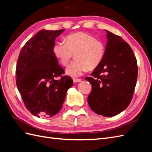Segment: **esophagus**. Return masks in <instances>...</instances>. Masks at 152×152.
<instances>
[{
	"instance_id": "obj_1",
	"label": "esophagus",
	"mask_w": 152,
	"mask_h": 152,
	"mask_svg": "<svg viewBox=\"0 0 152 152\" xmlns=\"http://www.w3.org/2000/svg\"><path fill=\"white\" fill-rule=\"evenodd\" d=\"M82 80V79H73V82L74 83H77V82H79Z\"/></svg>"
}]
</instances>
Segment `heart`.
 <instances>
[{"label": "heart", "mask_w": 152, "mask_h": 152, "mask_svg": "<svg viewBox=\"0 0 152 152\" xmlns=\"http://www.w3.org/2000/svg\"><path fill=\"white\" fill-rule=\"evenodd\" d=\"M53 53L63 66L68 65L74 54L75 60L67 66L65 73L76 78L84 74L87 68L93 69L99 65L104 56V47L93 36L79 32L67 36L66 42L55 44Z\"/></svg>", "instance_id": "b5f03b06"}]
</instances>
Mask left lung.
<instances>
[{
    "instance_id": "left-lung-1",
    "label": "left lung",
    "mask_w": 152,
    "mask_h": 152,
    "mask_svg": "<svg viewBox=\"0 0 152 152\" xmlns=\"http://www.w3.org/2000/svg\"><path fill=\"white\" fill-rule=\"evenodd\" d=\"M107 32V43L103 58L91 77L87 98L91 109L103 117L120 113L129 105L137 77V61L130 45L121 37Z\"/></svg>"
}]
</instances>
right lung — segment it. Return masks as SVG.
<instances>
[{
    "mask_svg": "<svg viewBox=\"0 0 152 152\" xmlns=\"http://www.w3.org/2000/svg\"><path fill=\"white\" fill-rule=\"evenodd\" d=\"M65 30H42L23 47L16 65V86L26 108L38 117H52L73 86L53 53L55 39ZM61 76L59 80L55 79Z\"/></svg>",
    "mask_w": 152,
    "mask_h": 152,
    "instance_id": "right-lung-1",
    "label": "right lung"
}]
</instances>
